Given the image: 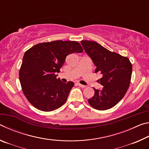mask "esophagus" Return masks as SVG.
<instances>
[{"label": "esophagus", "instance_id": "1", "mask_svg": "<svg viewBox=\"0 0 149 149\" xmlns=\"http://www.w3.org/2000/svg\"><path fill=\"white\" fill-rule=\"evenodd\" d=\"M76 84L78 85V86L80 87H82V88H85V87H86V86H85V85H81V84H80L79 83H77Z\"/></svg>", "mask_w": 149, "mask_h": 149}]
</instances>
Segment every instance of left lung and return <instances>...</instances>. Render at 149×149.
Returning <instances> with one entry per match:
<instances>
[{"instance_id":"1","label":"left lung","mask_w":149,"mask_h":149,"mask_svg":"<svg viewBox=\"0 0 149 149\" xmlns=\"http://www.w3.org/2000/svg\"><path fill=\"white\" fill-rule=\"evenodd\" d=\"M81 43L97 67L95 72L102 75L98 80L103 85L102 89L93 88L95 95L88 102L95 109H110L117 104L127 91L132 78V63L128 58L110 51L95 41L85 40Z\"/></svg>"}]
</instances>
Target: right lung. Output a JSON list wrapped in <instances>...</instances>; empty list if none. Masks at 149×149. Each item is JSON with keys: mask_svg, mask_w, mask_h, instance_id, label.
<instances>
[{"mask_svg": "<svg viewBox=\"0 0 149 149\" xmlns=\"http://www.w3.org/2000/svg\"><path fill=\"white\" fill-rule=\"evenodd\" d=\"M83 50L77 41L59 40L35 45L26 51L19 79L25 97L35 108L50 112L64 104L74 84L61 81L56 73L68 55Z\"/></svg>", "mask_w": 149, "mask_h": 149, "instance_id": "add662e5", "label": "right lung"}]
</instances>
